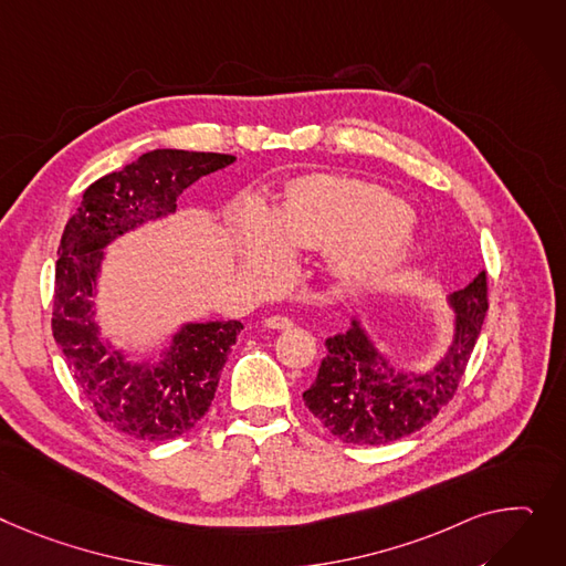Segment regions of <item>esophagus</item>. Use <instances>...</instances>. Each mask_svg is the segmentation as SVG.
Instances as JSON below:
<instances>
[{"label": "esophagus", "mask_w": 566, "mask_h": 566, "mask_svg": "<svg viewBox=\"0 0 566 566\" xmlns=\"http://www.w3.org/2000/svg\"><path fill=\"white\" fill-rule=\"evenodd\" d=\"M266 327H269V329H291V327H293V321L286 318V316L275 314V316H269V318H266Z\"/></svg>", "instance_id": "34e87169"}]
</instances>
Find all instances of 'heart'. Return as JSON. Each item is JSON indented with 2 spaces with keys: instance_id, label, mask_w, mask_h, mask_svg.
I'll use <instances>...</instances> for the list:
<instances>
[{
  "instance_id": "heart-1",
  "label": "heart",
  "mask_w": 566,
  "mask_h": 566,
  "mask_svg": "<svg viewBox=\"0 0 566 566\" xmlns=\"http://www.w3.org/2000/svg\"><path fill=\"white\" fill-rule=\"evenodd\" d=\"M411 220L382 188L355 179L314 175L297 179L273 216L256 200L241 213L243 269L266 284L289 250H329V266L344 280L380 275L407 252Z\"/></svg>"
}]
</instances>
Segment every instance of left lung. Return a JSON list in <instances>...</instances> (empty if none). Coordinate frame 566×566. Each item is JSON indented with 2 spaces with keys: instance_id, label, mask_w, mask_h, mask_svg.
Listing matches in <instances>:
<instances>
[{
  "instance_id": "8db88e82",
  "label": "left lung",
  "mask_w": 566,
  "mask_h": 566,
  "mask_svg": "<svg viewBox=\"0 0 566 566\" xmlns=\"http://www.w3.org/2000/svg\"><path fill=\"white\" fill-rule=\"evenodd\" d=\"M453 342L428 370L405 373L385 357L355 316L325 342L314 385L303 394L314 417L346 443L380 446L428 426L455 396L486 314V273L450 293Z\"/></svg>"
}]
</instances>
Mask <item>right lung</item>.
I'll return each instance as SVG.
<instances>
[{"label": "right lung", "instance_id": "right-lung-1", "mask_svg": "<svg viewBox=\"0 0 566 566\" xmlns=\"http://www.w3.org/2000/svg\"><path fill=\"white\" fill-rule=\"evenodd\" d=\"M234 161L232 155L153 149L91 184L63 230L54 273V342L97 417L134 439L168 441L198 426L243 325L184 323L159 361H132L102 338L95 323L104 248L175 213L184 188Z\"/></svg>", "mask_w": 566, "mask_h": 566}]
</instances>
